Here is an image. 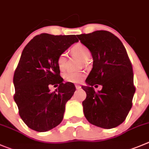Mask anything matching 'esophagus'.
Instances as JSON below:
<instances>
[{"label":"esophagus","instance_id":"obj_1","mask_svg":"<svg viewBox=\"0 0 149 149\" xmlns=\"http://www.w3.org/2000/svg\"><path fill=\"white\" fill-rule=\"evenodd\" d=\"M75 87H76V88H77V89H80V88H81V86H79V85H75Z\"/></svg>","mask_w":149,"mask_h":149}]
</instances>
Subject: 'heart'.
I'll return each mask as SVG.
<instances>
[{
	"label": "heart",
	"mask_w": 149,
	"mask_h": 149,
	"mask_svg": "<svg viewBox=\"0 0 149 149\" xmlns=\"http://www.w3.org/2000/svg\"><path fill=\"white\" fill-rule=\"evenodd\" d=\"M72 51L74 54L78 56L82 61H86L91 56V52L83 44H77L72 48ZM66 52H62L58 56L57 60L58 66L59 69L63 70L66 64ZM85 74L82 72H68L64 74V79L67 82L72 83H79L83 80Z\"/></svg>",
	"instance_id": "1"
}]
</instances>
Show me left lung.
Masks as SVG:
<instances>
[{"label":"left lung","mask_w":149,"mask_h":149,"mask_svg":"<svg viewBox=\"0 0 149 149\" xmlns=\"http://www.w3.org/2000/svg\"><path fill=\"white\" fill-rule=\"evenodd\" d=\"M91 52L93 68L82 86L86 93L83 102L86 119L93 125L112 129L122 124L132 106L135 92L132 66L124 45L107 31L77 35ZM101 84L96 92L93 86Z\"/></svg>","instance_id":"8db88e82"}]
</instances>
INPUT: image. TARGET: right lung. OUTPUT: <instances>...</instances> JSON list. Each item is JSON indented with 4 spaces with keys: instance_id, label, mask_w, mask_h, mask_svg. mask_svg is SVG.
Here are the masks:
<instances>
[{
    "instance_id": "right-lung-1",
    "label": "right lung",
    "mask_w": 149,
    "mask_h": 149,
    "mask_svg": "<svg viewBox=\"0 0 149 149\" xmlns=\"http://www.w3.org/2000/svg\"><path fill=\"white\" fill-rule=\"evenodd\" d=\"M78 42L75 35H37L25 47L14 74V100L22 121L31 130L47 132L62 121L65 105L76 88L63 83L57 60ZM51 84L58 85L50 92Z\"/></svg>"
}]
</instances>
